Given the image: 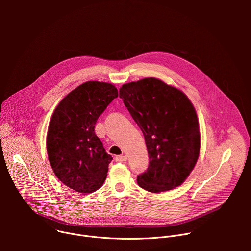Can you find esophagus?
Returning a JSON list of instances; mask_svg holds the SVG:
<instances>
[{
  "label": "esophagus",
  "instance_id": "34e87169",
  "mask_svg": "<svg viewBox=\"0 0 251 251\" xmlns=\"http://www.w3.org/2000/svg\"><path fill=\"white\" fill-rule=\"evenodd\" d=\"M115 159H116L117 162H126L127 161V157L126 156H122V155L117 156Z\"/></svg>",
  "mask_w": 251,
  "mask_h": 251
}]
</instances>
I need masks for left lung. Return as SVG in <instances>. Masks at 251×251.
Returning a JSON list of instances; mask_svg holds the SVG:
<instances>
[{"label":"left lung","mask_w":251,"mask_h":251,"mask_svg":"<svg viewBox=\"0 0 251 251\" xmlns=\"http://www.w3.org/2000/svg\"><path fill=\"white\" fill-rule=\"evenodd\" d=\"M119 96L144 135L149 167L138 185L161 193L181 186L200 155L201 135L195 107L181 90L149 77L123 84Z\"/></svg>","instance_id":"8db88e82"}]
</instances>
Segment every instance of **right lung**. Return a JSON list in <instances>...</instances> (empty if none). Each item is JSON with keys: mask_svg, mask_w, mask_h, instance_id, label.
<instances>
[{"mask_svg": "<svg viewBox=\"0 0 251 251\" xmlns=\"http://www.w3.org/2000/svg\"><path fill=\"white\" fill-rule=\"evenodd\" d=\"M117 88L87 81L68 93L50 121L47 150L58 180L71 190L90 194L103 185L112 157L107 154L94 128L114 98Z\"/></svg>", "mask_w": 251, "mask_h": 251, "instance_id": "1", "label": "right lung"}]
</instances>
